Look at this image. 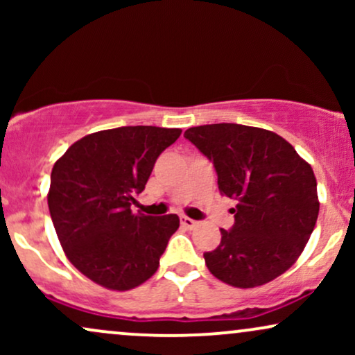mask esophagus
Masks as SVG:
<instances>
[{
    "mask_svg": "<svg viewBox=\"0 0 355 355\" xmlns=\"http://www.w3.org/2000/svg\"><path fill=\"white\" fill-rule=\"evenodd\" d=\"M180 223H182L183 227H185V229H193V227H197L198 222H195V220H191L189 217H182L180 218Z\"/></svg>",
    "mask_w": 355,
    "mask_h": 355,
    "instance_id": "esophagus-1",
    "label": "esophagus"
}]
</instances>
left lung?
<instances>
[{
    "instance_id": "8db88e82",
    "label": "left lung",
    "mask_w": 355,
    "mask_h": 355,
    "mask_svg": "<svg viewBox=\"0 0 355 355\" xmlns=\"http://www.w3.org/2000/svg\"><path fill=\"white\" fill-rule=\"evenodd\" d=\"M183 137L214 164L220 193L237 202L234 227L220 229V245L203 254L211 275L240 288L282 275L319 215L312 166L282 137L255 126H191Z\"/></svg>"
}]
</instances>
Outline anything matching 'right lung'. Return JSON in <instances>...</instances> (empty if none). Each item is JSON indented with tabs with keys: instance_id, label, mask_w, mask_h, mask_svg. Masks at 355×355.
<instances>
[{
	"instance_id": "1",
	"label": "right lung",
	"mask_w": 355,
	"mask_h": 355,
	"mask_svg": "<svg viewBox=\"0 0 355 355\" xmlns=\"http://www.w3.org/2000/svg\"><path fill=\"white\" fill-rule=\"evenodd\" d=\"M180 128L120 126L75 141L51 170L48 207L68 260L110 291L148 280L177 232L175 214H133L155 162Z\"/></svg>"
}]
</instances>
